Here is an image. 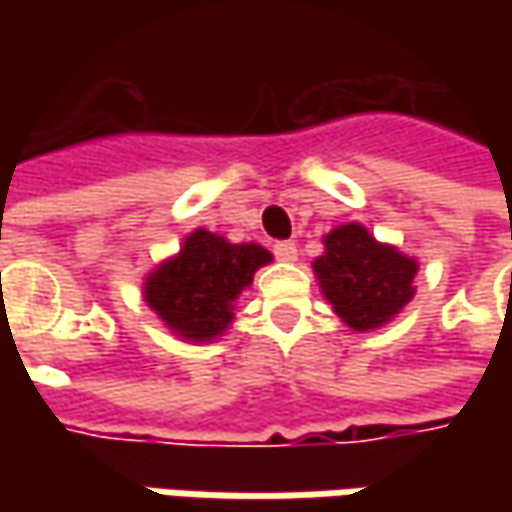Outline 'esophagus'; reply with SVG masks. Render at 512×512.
<instances>
[{
	"instance_id": "1",
	"label": "esophagus",
	"mask_w": 512,
	"mask_h": 512,
	"mask_svg": "<svg viewBox=\"0 0 512 512\" xmlns=\"http://www.w3.org/2000/svg\"><path fill=\"white\" fill-rule=\"evenodd\" d=\"M273 253H276L279 262H296V259H299V250H296L293 242H276V245H273Z\"/></svg>"
}]
</instances>
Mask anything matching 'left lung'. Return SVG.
<instances>
[{"instance_id": "1", "label": "left lung", "mask_w": 512, "mask_h": 512, "mask_svg": "<svg viewBox=\"0 0 512 512\" xmlns=\"http://www.w3.org/2000/svg\"><path fill=\"white\" fill-rule=\"evenodd\" d=\"M325 299L344 325L367 333L387 325L416 287V259L376 242L367 227L339 225L325 236V253L313 262Z\"/></svg>"}]
</instances>
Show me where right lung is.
<instances>
[{"instance_id": "1", "label": "right lung", "mask_w": 512, "mask_h": 512, "mask_svg": "<svg viewBox=\"0 0 512 512\" xmlns=\"http://www.w3.org/2000/svg\"><path fill=\"white\" fill-rule=\"evenodd\" d=\"M273 256L259 245H230L205 227L145 279V302L187 342H210L233 322V302Z\"/></svg>"}]
</instances>
